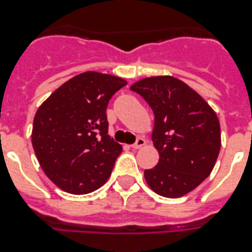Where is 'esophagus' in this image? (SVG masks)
Returning a JSON list of instances; mask_svg holds the SVG:
<instances>
[{
  "mask_svg": "<svg viewBox=\"0 0 252 252\" xmlns=\"http://www.w3.org/2000/svg\"><path fill=\"white\" fill-rule=\"evenodd\" d=\"M145 144H146V141L144 140V138L138 137L137 141L134 142L133 145H132V148H133V149H140V148H142V146H145Z\"/></svg>",
  "mask_w": 252,
  "mask_h": 252,
  "instance_id": "34e87169",
  "label": "esophagus"
}]
</instances>
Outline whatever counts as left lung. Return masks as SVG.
I'll use <instances>...</instances> for the list:
<instances>
[{
  "instance_id": "obj_1",
  "label": "left lung",
  "mask_w": 252,
  "mask_h": 252,
  "mask_svg": "<svg viewBox=\"0 0 252 252\" xmlns=\"http://www.w3.org/2000/svg\"><path fill=\"white\" fill-rule=\"evenodd\" d=\"M130 90L145 99L154 114L152 140L159 161L145 170L156 193L176 199L211 175L221 149L217 115L192 87L172 76L146 77Z\"/></svg>"
}]
</instances>
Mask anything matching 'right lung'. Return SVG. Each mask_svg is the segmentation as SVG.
<instances>
[{
	"label": "right lung",
	"mask_w": 252,
	"mask_h": 252,
	"mask_svg": "<svg viewBox=\"0 0 252 252\" xmlns=\"http://www.w3.org/2000/svg\"><path fill=\"white\" fill-rule=\"evenodd\" d=\"M120 77L85 72L53 91L33 118V150L57 187L85 195L110 178L122 145L108 136L107 104L126 86Z\"/></svg>",
	"instance_id": "1"
}]
</instances>
